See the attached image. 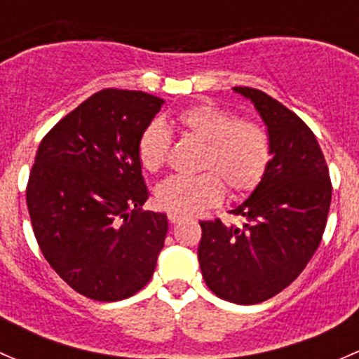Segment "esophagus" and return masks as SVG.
Wrapping results in <instances>:
<instances>
[{
  "label": "esophagus",
  "instance_id": "esophagus-1",
  "mask_svg": "<svg viewBox=\"0 0 359 359\" xmlns=\"http://www.w3.org/2000/svg\"><path fill=\"white\" fill-rule=\"evenodd\" d=\"M168 220L172 224H179V222H182L184 217L182 215H177V213H168Z\"/></svg>",
  "mask_w": 359,
  "mask_h": 359
}]
</instances>
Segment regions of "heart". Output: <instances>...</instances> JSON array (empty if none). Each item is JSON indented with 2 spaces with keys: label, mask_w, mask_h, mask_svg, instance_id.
Segmentation results:
<instances>
[{
  "label": "heart",
  "mask_w": 359,
  "mask_h": 359,
  "mask_svg": "<svg viewBox=\"0 0 359 359\" xmlns=\"http://www.w3.org/2000/svg\"><path fill=\"white\" fill-rule=\"evenodd\" d=\"M186 137L205 144L196 177H170L156 187V201L177 215H194L231 198L252 194L266 177L273 158V140L262 123L241 119L234 111L213 102L186 107L173 119ZM172 139L161 123L147 125L137 140V158L146 172L166 165Z\"/></svg>",
  "instance_id": "obj_1"
}]
</instances>
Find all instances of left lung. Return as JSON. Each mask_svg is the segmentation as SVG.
Wrapping results in <instances>:
<instances>
[{
  "label": "left lung",
  "instance_id": "1",
  "mask_svg": "<svg viewBox=\"0 0 359 359\" xmlns=\"http://www.w3.org/2000/svg\"><path fill=\"white\" fill-rule=\"evenodd\" d=\"M234 92L248 97L262 116L273 158L252 196L231 210L243 226L201 220L198 257L210 290L248 306L285 290L320 247L332 180L316 135L295 112L262 90L234 86Z\"/></svg>",
  "mask_w": 359,
  "mask_h": 359
}]
</instances>
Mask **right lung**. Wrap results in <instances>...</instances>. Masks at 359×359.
Listing matches in <instances>:
<instances>
[{
  "label": "right lung",
  "mask_w": 359,
  "mask_h": 359,
  "mask_svg": "<svg viewBox=\"0 0 359 359\" xmlns=\"http://www.w3.org/2000/svg\"><path fill=\"white\" fill-rule=\"evenodd\" d=\"M163 99L104 88L64 116L39 144L25 200L39 250L74 292L100 302L149 283L165 243V213L149 198L137 140Z\"/></svg>",
  "instance_id": "1"
}]
</instances>
